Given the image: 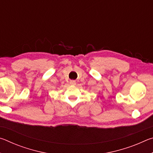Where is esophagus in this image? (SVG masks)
<instances>
[{
    "label": "esophagus",
    "instance_id": "esophagus-1",
    "mask_svg": "<svg viewBox=\"0 0 153 153\" xmlns=\"http://www.w3.org/2000/svg\"><path fill=\"white\" fill-rule=\"evenodd\" d=\"M69 83H70V84H71V85H75L76 84V81H75V80H71Z\"/></svg>",
    "mask_w": 153,
    "mask_h": 153
}]
</instances>
